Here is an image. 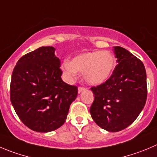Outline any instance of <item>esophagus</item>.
Listing matches in <instances>:
<instances>
[{"label":"esophagus","mask_w":157,"mask_h":157,"mask_svg":"<svg viewBox=\"0 0 157 157\" xmlns=\"http://www.w3.org/2000/svg\"><path fill=\"white\" fill-rule=\"evenodd\" d=\"M85 90H86V89H85V88L79 87L78 89V93H81L82 92H83V91H85Z\"/></svg>","instance_id":"esophagus-1"}]
</instances>
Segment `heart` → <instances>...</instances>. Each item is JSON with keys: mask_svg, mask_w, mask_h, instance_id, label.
Masks as SVG:
<instances>
[{"mask_svg": "<svg viewBox=\"0 0 157 157\" xmlns=\"http://www.w3.org/2000/svg\"><path fill=\"white\" fill-rule=\"evenodd\" d=\"M116 67V59L108 51L80 54L71 62H65L62 71L68 79H72L77 71L83 72V80L90 86H99L107 81Z\"/></svg>", "mask_w": 157, "mask_h": 157, "instance_id": "1", "label": "heart"}]
</instances>
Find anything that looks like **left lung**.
<instances>
[{
  "instance_id": "8db88e82",
  "label": "left lung",
  "mask_w": 157,
  "mask_h": 157,
  "mask_svg": "<svg viewBox=\"0 0 157 157\" xmlns=\"http://www.w3.org/2000/svg\"><path fill=\"white\" fill-rule=\"evenodd\" d=\"M118 65L103 84L91 88L95 99L90 114L109 132L126 129L144 108L147 97V73L143 62L119 46L113 47Z\"/></svg>"
}]
</instances>
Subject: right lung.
I'll return each mask as SVG.
<instances>
[{
  "label": "right lung",
  "instance_id": "right-lung-1",
  "mask_svg": "<svg viewBox=\"0 0 157 157\" xmlns=\"http://www.w3.org/2000/svg\"><path fill=\"white\" fill-rule=\"evenodd\" d=\"M54 47H40L22 56L10 82V102L29 129L48 132L65 123L78 89L62 81Z\"/></svg>",
  "mask_w": 157,
  "mask_h": 157
}]
</instances>
